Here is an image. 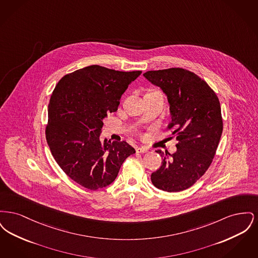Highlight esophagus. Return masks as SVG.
Here are the masks:
<instances>
[{
    "mask_svg": "<svg viewBox=\"0 0 258 258\" xmlns=\"http://www.w3.org/2000/svg\"><path fill=\"white\" fill-rule=\"evenodd\" d=\"M149 151V149L146 147H137L136 148V153H146Z\"/></svg>",
    "mask_w": 258,
    "mask_h": 258,
    "instance_id": "1",
    "label": "esophagus"
}]
</instances>
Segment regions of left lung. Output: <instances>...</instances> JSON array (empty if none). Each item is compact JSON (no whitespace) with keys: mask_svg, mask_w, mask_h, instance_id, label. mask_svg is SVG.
Wrapping results in <instances>:
<instances>
[{"mask_svg":"<svg viewBox=\"0 0 258 258\" xmlns=\"http://www.w3.org/2000/svg\"><path fill=\"white\" fill-rule=\"evenodd\" d=\"M167 97L172 135L178 143L174 154L156 151L161 166L151 175L153 184L168 192L188 188L206 172L215 157L222 134L219 98L197 74L173 68L143 74Z\"/></svg>","mask_w":258,"mask_h":258,"instance_id":"8db88e82","label":"left lung"}]
</instances>
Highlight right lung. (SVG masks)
<instances>
[{
  "instance_id": "obj_1",
  "label": "right lung",
  "mask_w": 258,
  "mask_h": 258,
  "mask_svg": "<svg viewBox=\"0 0 258 258\" xmlns=\"http://www.w3.org/2000/svg\"><path fill=\"white\" fill-rule=\"evenodd\" d=\"M142 74L98 64L64 75L48 104L46 140L51 154L72 180L96 190L114 182L135 148L125 141H100L103 119L118 109L128 85Z\"/></svg>"
}]
</instances>
